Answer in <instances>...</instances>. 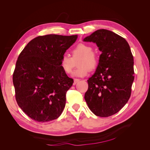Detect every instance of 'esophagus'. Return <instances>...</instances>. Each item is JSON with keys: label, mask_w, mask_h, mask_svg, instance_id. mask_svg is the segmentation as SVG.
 Instances as JSON below:
<instances>
[{"label": "esophagus", "mask_w": 150, "mask_h": 150, "mask_svg": "<svg viewBox=\"0 0 150 150\" xmlns=\"http://www.w3.org/2000/svg\"><path fill=\"white\" fill-rule=\"evenodd\" d=\"M80 80L79 79H74V83H73V85H75V84H76L77 83H78L79 81Z\"/></svg>", "instance_id": "34e87169"}]
</instances>
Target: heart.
<instances>
[{
  "instance_id": "b5f03b06",
  "label": "heart",
  "mask_w": 150,
  "mask_h": 150,
  "mask_svg": "<svg viewBox=\"0 0 150 150\" xmlns=\"http://www.w3.org/2000/svg\"><path fill=\"white\" fill-rule=\"evenodd\" d=\"M72 57L63 55L60 60L59 66L62 71L67 75H71L75 67V62H78L79 68L74 72L77 77H84L91 70H94L98 67L99 59L97 54L93 51V47L88 44L80 43L72 50Z\"/></svg>"
}]
</instances>
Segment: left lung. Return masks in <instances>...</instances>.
I'll return each instance as SVG.
<instances>
[{
    "label": "left lung",
    "instance_id": "obj_1",
    "mask_svg": "<svg viewBox=\"0 0 150 150\" xmlns=\"http://www.w3.org/2000/svg\"><path fill=\"white\" fill-rule=\"evenodd\" d=\"M84 41L95 42L102 52L96 72L88 80L84 99L95 115L112 116L131 96L134 72L130 47L125 38L106 29L96 30Z\"/></svg>",
    "mask_w": 150,
    "mask_h": 150
}]
</instances>
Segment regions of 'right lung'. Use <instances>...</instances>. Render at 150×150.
I'll list each match as a JSON object with an SVG mask.
<instances>
[{"label":"right lung","mask_w":150,"mask_h":150,"mask_svg":"<svg viewBox=\"0 0 150 150\" xmlns=\"http://www.w3.org/2000/svg\"><path fill=\"white\" fill-rule=\"evenodd\" d=\"M78 36L40 35L20 53L13 73L19 106L31 119L45 122L59 117L66 94L74 83L59 66L61 57Z\"/></svg>","instance_id":"1"}]
</instances>
